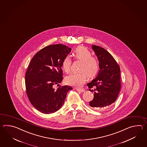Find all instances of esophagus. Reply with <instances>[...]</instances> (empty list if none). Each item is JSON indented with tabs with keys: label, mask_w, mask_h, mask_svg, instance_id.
<instances>
[{
	"label": "esophagus",
	"mask_w": 147,
	"mask_h": 147,
	"mask_svg": "<svg viewBox=\"0 0 147 147\" xmlns=\"http://www.w3.org/2000/svg\"><path fill=\"white\" fill-rule=\"evenodd\" d=\"M76 90L80 91V92H84L85 91L84 89H82V88H76Z\"/></svg>",
	"instance_id": "34e87169"
}]
</instances>
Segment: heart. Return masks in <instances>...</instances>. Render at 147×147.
Instances as JSON below:
<instances>
[{
	"label": "heart",
	"instance_id": "obj_1",
	"mask_svg": "<svg viewBox=\"0 0 147 147\" xmlns=\"http://www.w3.org/2000/svg\"><path fill=\"white\" fill-rule=\"evenodd\" d=\"M75 59L81 61L79 67V72L67 76L65 79L67 84L76 87H80L86 82L88 76L91 78L96 75L99 70V66L98 60L91 56L90 51L84 46L78 47L74 51ZM71 60L66 57L62 63V67L64 71L68 74L70 71Z\"/></svg>",
	"mask_w": 147,
	"mask_h": 147
}]
</instances>
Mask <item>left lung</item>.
Masks as SVG:
<instances>
[{"label":"left lung","instance_id":"left-lung-1","mask_svg":"<svg viewBox=\"0 0 147 147\" xmlns=\"http://www.w3.org/2000/svg\"><path fill=\"white\" fill-rule=\"evenodd\" d=\"M99 60L100 70L96 78L88 83L89 90L94 93L90 106L105 109L116 101L121 89L120 69L113 56L102 47L92 45Z\"/></svg>","mask_w":147,"mask_h":147}]
</instances>
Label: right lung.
<instances>
[{"label": "right lung", "instance_id": "1", "mask_svg": "<svg viewBox=\"0 0 147 147\" xmlns=\"http://www.w3.org/2000/svg\"><path fill=\"white\" fill-rule=\"evenodd\" d=\"M71 50L62 44L48 46L39 51L29 65L25 75L26 93L32 105L41 113L49 114L60 109L67 92L72 89L69 86L57 90L53 88L63 80L62 63Z\"/></svg>", "mask_w": 147, "mask_h": 147}]
</instances>
